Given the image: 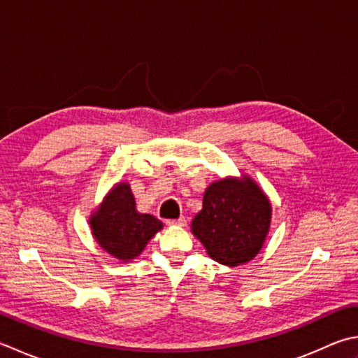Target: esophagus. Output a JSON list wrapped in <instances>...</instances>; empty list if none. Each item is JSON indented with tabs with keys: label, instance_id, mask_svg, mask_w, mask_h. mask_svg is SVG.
I'll list each match as a JSON object with an SVG mask.
<instances>
[{
	"label": "esophagus",
	"instance_id": "obj_1",
	"mask_svg": "<svg viewBox=\"0 0 358 358\" xmlns=\"http://www.w3.org/2000/svg\"><path fill=\"white\" fill-rule=\"evenodd\" d=\"M166 223L169 227H186V219L185 217H180V219H175V220H167Z\"/></svg>",
	"mask_w": 358,
	"mask_h": 358
}]
</instances>
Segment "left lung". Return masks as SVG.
<instances>
[{"instance_id": "left-lung-1", "label": "left lung", "mask_w": 358, "mask_h": 358, "mask_svg": "<svg viewBox=\"0 0 358 358\" xmlns=\"http://www.w3.org/2000/svg\"><path fill=\"white\" fill-rule=\"evenodd\" d=\"M270 222L271 203L256 181L229 177L208 186L191 231L214 261L234 267L261 251Z\"/></svg>"}]
</instances>
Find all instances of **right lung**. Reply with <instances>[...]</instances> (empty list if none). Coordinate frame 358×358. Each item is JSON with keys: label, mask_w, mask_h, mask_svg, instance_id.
<instances>
[{"label": "right lung", "mask_w": 358, "mask_h": 358, "mask_svg": "<svg viewBox=\"0 0 358 358\" xmlns=\"http://www.w3.org/2000/svg\"><path fill=\"white\" fill-rule=\"evenodd\" d=\"M90 227L103 251L117 261L130 262L143 253L163 223L150 214L138 213L130 185L117 183L91 214Z\"/></svg>", "instance_id": "obj_1"}]
</instances>
